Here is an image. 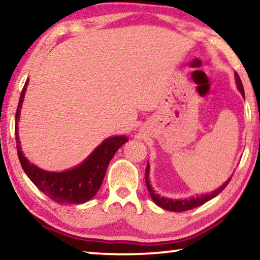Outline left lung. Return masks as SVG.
<instances>
[{"instance_id": "1", "label": "left lung", "mask_w": 260, "mask_h": 260, "mask_svg": "<svg viewBox=\"0 0 260 260\" xmlns=\"http://www.w3.org/2000/svg\"><path fill=\"white\" fill-rule=\"evenodd\" d=\"M235 78H236V85H237V88L238 90L241 91L243 96H244V88H243V85H242V81H241V78H239V75L237 73H235ZM149 171H150V166L149 164H147L146 166V171H145V182H146V187H147V190H149V193L151 195V199L153 200V202L155 205L161 207L162 209H166V210H170V211H186V210H190L193 208H197V207L203 205V203L209 201L210 199H213L218 195L221 191L225 188L228 183H229V180H226L223 185L219 187L218 189H216L213 193L210 194H206V195H202V197H198V198H190L188 200H171V199H165V198H161L159 197L157 193H154V190L152 189V187H151L150 182H149Z\"/></svg>"}]
</instances>
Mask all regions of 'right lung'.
Returning a JSON list of instances; mask_svg holds the SVG:
<instances>
[{
	"instance_id": "right-lung-1",
	"label": "right lung",
	"mask_w": 260,
	"mask_h": 260,
	"mask_svg": "<svg viewBox=\"0 0 260 260\" xmlns=\"http://www.w3.org/2000/svg\"><path fill=\"white\" fill-rule=\"evenodd\" d=\"M27 82H29V79L26 80L22 89L21 98H19L18 107L16 110L15 125L17 154L24 172L46 197L55 202L80 205V203L89 201L101 187L111 158L114 157L119 147L127 142V138L124 136H116V137L106 139L81 165L73 170L55 173V172H46L38 169L34 164L27 161L23 155L17 133L19 111L22 108Z\"/></svg>"
}]
</instances>
